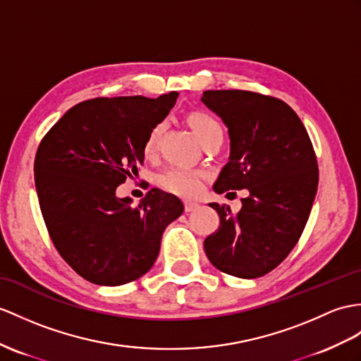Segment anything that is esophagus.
<instances>
[{"mask_svg": "<svg viewBox=\"0 0 361 361\" xmlns=\"http://www.w3.org/2000/svg\"><path fill=\"white\" fill-rule=\"evenodd\" d=\"M199 208V204L196 202H185V211L187 213H191V211H196Z\"/></svg>", "mask_w": 361, "mask_h": 361, "instance_id": "obj_1", "label": "esophagus"}]
</instances>
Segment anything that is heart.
Here are the masks:
<instances>
[{"label": "heart", "instance_id": "heart-1", "mask_svg": "<svg viewBox=\"0 0 361 361\" xmlns=\"http://www.w3.org/2000/svg\"><path fill=\"white\" fill-rule=\"evenodd\" d=\"M185 124L192 131V135L205 147L214 140L224 139V130L221 124L205 111H188L183 116ZM164 135V124H156L144 140L142 153L145 159H154L157 152H159V144ZM207 179V173L204 171H190V170H180V169H171L159 176L161 187L166 191L173 192L182 197H195L199 195L202 190V182Z\"/></svg>", "mask_w": 361, "mask_h": 361}]
</instances>
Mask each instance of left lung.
I'll return each instance as SVG.
<instances>
[{"label": "left lung", "mask_w": 361, "mask_h": 361, "mask_svg": "<svg viewBox=\"0 0 361 361\" xmlns=\"http://www.w3.org/2000/svg\"><path fill=\"white\" fill-rule=\"evenodd\" d=\"M202 102L222 118L230 135V161L214 191H248L237 214L209 204L221 225L204 242L207 257L226 274L257 279L280 265L300 239L317 192V157L300 118L283 101L207 90Z\"/></svg>", "instance_id": "left-lung-1"}]
</instances>
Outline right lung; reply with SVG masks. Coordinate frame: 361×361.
I'll return each mask as SVG.
<instances>
[{
  "label": "right lung",
  "mask_w": 361,
  "mask_h": 361,
  "mask_svg": "<svg viewBox=\"0 0 361 361\" xmlns=\"http://www.w3.org/2000/svg\"><path fill=\"white\" fill-rule=\"evenodd\" d=\"M179 93L96 98L49 130L35 157V187L55 248L79 276L119 286L150 271L161 239L183 213L180 199L152 188L137 207L116 188L144 164V140Z\"/></svg>",
  "instance_id": "add662e5"
}]
</instances>
